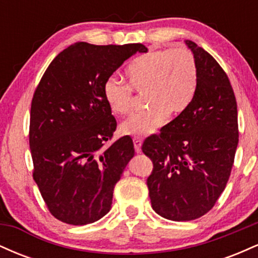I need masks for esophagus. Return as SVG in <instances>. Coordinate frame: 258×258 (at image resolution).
<instances>
[{"instance_id": "1", "label": "esophagus", "mask_w": 258, "mask_h": 258, "mask_svg": "<svg viewBox=\"0 0 258 258\" xmlns=\"http://www.w3.org/2000/svg\"><path fill=\"white\" fill-rule=\"evenodd\" d=\"M133 144H135L136 153H141L142 152V138H139V137L133 138Z\"/></svg>"}]
</instances>
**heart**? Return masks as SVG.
<instances>
[{"mask_svg":"<svg viewBox=\"0 0 258 258\" xmlns=\"http://www.w3.org/2000/svg\"><path fill=\"white\" fill-rule=\"evenodd\" d=\"M127 86L115 79L106 80L103 96L114 115L132 110L133 93L146 94L147 110L123 121L120 132L143 137L155 132L166 117L183 114L193 100L198 87V65L186 48L150 49L136 57L125 70Z\"/></svg>","mask_w":258,"mask_h":258,"instance_id":"b5f03b06","label":"heart"}]
</instances>
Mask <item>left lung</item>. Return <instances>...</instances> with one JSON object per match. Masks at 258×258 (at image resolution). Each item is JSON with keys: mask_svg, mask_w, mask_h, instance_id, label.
Here are the masks:
<instances>
[{"mask_svg": "<svg viewBox=\"0 0 258 258\" xmlns=\"http://www.w3.org/2000/svg\"><path fill=\"white\" fill-rule=\"evenodd\" d=\"M198 65L188 109L144 141L153 161L152 207L171 221H191L215 206L226 188L239 142L236 100L227 74L210 53L185 41Z\"/></svg>", "mask_w": 258, "mask_h": 258, "instance_id": "8db88e82", "label": "left lung"}]
</instances>
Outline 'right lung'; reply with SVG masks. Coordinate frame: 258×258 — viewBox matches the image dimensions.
Instances as JSON below:
<instances>
[{"label": "right lung", "mask_w": 258, "mask_h": 258, "mask_svg": "<svg viewBox=\"0 0 258 258\" xmlns=\"http://www.w3.org/2000/svg\"><path fill=\"white\" fill-rule=\"evenodd\" d=\"M137 52L148 48L76 42L53 59L35 91L29 131L32 177L49 212L64 223L84 226L108 214L115 184L135 155L128 136L104 148L116 120L103 86Z\"/></svg>", "instance_id": "right-lung-1"}]
</instances>
